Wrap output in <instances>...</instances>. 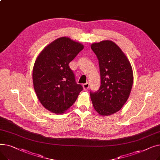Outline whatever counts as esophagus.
Returning <instances> with one entry per match:
<instances>
[{"label": "esophagus", "instance_id": "34e87169", "mask_svg": "<svg viewBox=\"0 0 160 160\" xmlns=\"http://www.w3.org/2000/svg\"><path fill=\"white\" fill-rule=\"evenodd\" d=\"M89 83H88V82L86 83H84V84H83V89H84L85 91L88 90V88H89Z\"/></svg>", "mask_w": 160, "mask_h": 160}]
</instances>
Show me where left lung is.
Wrapping results in <instances>:
<instances>
[{
    "label": "left lung",
    "instance_id": "left-lung-1",
    "mask_svg": "<svg viewBox=\"0 0 160 160\" xmlns=\"http://www.w3.org/2000/svg\"><path fill=\"white\" fill-rule=\"evenodd\" d=\"M99 63L101 85L90 91L95 110L107 116L119 111L128 98L133 85L132 66L127 57L114 42L106 40L91 45Z\"/></svg>",
    "mask_w": 160,
    "mask_h": 160
}]
</instances>
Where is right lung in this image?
Returning a JSON list of instances; mask_svg holds the SVG:
<instances>
[{"label":"right lung","mask_w":160,"mask_h":160,"mask_svg":"<svg viewBox=\"0 0 160 160\" xmlns=\"http://www.w3.org/2000/svg\"><path fill=\"white\" fill-rule=\"evenodd\" d=\"M83 48L78 42L62 37L47 45L37 58L32 72L33 88L47 110L64 113L82 91L69 64Z\"/></svg>","instance_id":"add662e5"}]
</instances>
